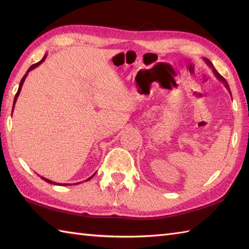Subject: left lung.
<instances>
[{"instance_id":"left-lung-1","label":"left lung","mask_w":249,"mask_h":249,"mask_svg":"<svg viewBox=\"0 0 249 249\" xmlns=\"http://www.w3.org/2000/svg\"><path fill=\"white\" fill-rule=\"evenodd\" d=\"M204 61H205V63H206V64H208L211 68H212V71H213V72H214V75L216 76V78H217L218 79V80L219 81H221V82H223L224 84H225V87H226V89H228V91H229V93L231 94V91H230V88H229V84L228 83H227V81H226V79L223 77V76H221L220 75V73L217 71H216L215 70V67L213 66V64H212V63H211V61L210 60H208V59H204Z\"/></svg>"}]
</instances>
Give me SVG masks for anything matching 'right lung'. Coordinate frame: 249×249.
Returning a JSON list of instances; mask_svg holds the SVG:
<instances>
[{
    "mask_svg": "<svg viewBox=\"0 0 249 249\" xmlns=\"http://www.w3.org/2000/svg\"><path fill=\"white\" fill-rule=\"evenodd\" d=\"M46 57H47V54H45L44 55V57L43 59H41L38 63H36V64H34V65H32L29 70H28V71L25 72V75L23 76V78L21 79V81H20V84H19V88H18V91H17V94H16V96H15V99H14V105H13V111H14V108H15V104H16V102H17V98H18V96H19V94H20V92H21V89H22V86H23V82H24V80H25V78H26V76H28V73L32 71V70H34V68H36L37 66H39L41 63H43L45 60H46ZM96 173V172H95ZM95 173L93 174L92 177H89L88 179H86V181H89V179H91L94 176H95ZM41 178V179H44L45 182H47V183H49V184H53V185H60V186H68V185H71V184H62V183H55V182H53V181H51V179H48V178H44V177H40ZM78 184H80V183H76V185H78Z\"/></svg>",
    "mask_w": 249,
    "mask_h": 249,
    "instance_id": "right-lung-1",
    "label": "right lung"
}]
</instances>
